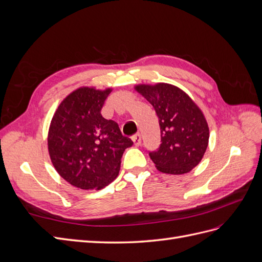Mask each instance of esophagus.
<instances>
[{
	"label": "esophagus",
	"mask_w": 262,
	"mask_h": 262,
	"mask_svg": "<svg viewBox=\"0 0 262 262\" xmlns=\"http://www.w3.org/2000/svg\"><path fill=\"white\" fill-rule=\"evenodd\" d=\"M132 141H133V143L136 146L141 145V134L140 133L134 134V136L132 137Z\"/></svg>",
	"instance_id": "34e87169"
}]
</instances>
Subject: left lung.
I'll use <instances>...</instances> for the list:
<instances>
[{
	"label": "left lung",
	"mask_w": 262,
	"mask_h": 262,
	"mask_svg": "<svg viewBox=\"0 0 262 262\" xmlns=\"http://www.w3.org/2000/svg\"><path fill=\"white\" fill-rule=\"evenodd\" d=\"M136 91L153 106L160 122L162 143L148 153L155 167L171 175L193 169L201 162L210 137L200 108L184 91L170 84H142Z\"/></svg>",
	"instance_id": "1"
}]
</instances>
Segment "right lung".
Returning a JSON list of instances; mask_svg holds the SVG:
<instances>
[{
  "label": "right lung",
  "instance_id": "1",
  "mask_svg": "<svg viewBox=\"0 0 262 262\" xmlns=\"http://www.w3.org/2000/svg\"><path fill=\"white\" fill-rule=\"evenodd\" d=\"M112 89L80 87L54 113L48 133L51 162L69 184L83 190L102 189L120 170L121 157L133 142L117 122L101 116Z\"/></svg>",
  "mask_w": 262,
  "mask_h": 262
}]
</instances>
